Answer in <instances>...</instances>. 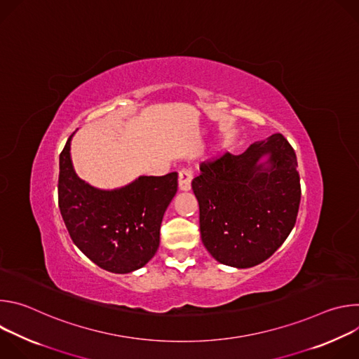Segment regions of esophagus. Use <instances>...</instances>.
I'll list each match as a JSON object with an SVG mask.
<instances>
[{
	"mask_svg": "<svg viewBox=\"0 0 359 359\" xmlns=\"http://www.w3.org/2000/svg\"><path fill=\"white\" fill-rule=\"evenodd\" d=\"M191 179H193V170L187 169V168L182 169L179 172V189L180 190H190Z\"/></svg>",
	"mask_w": 359,
	"mask_h": 359,
	"instance_id": "1",
	"label": "esophagus"
}]
</instances>
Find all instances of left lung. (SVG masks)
<instances>
[{
    "label": "left lung",
    "instance_id": "left-lung-1",
    "mask_svg": "<svg viewBox=\"0 0 359 359\" xmlns=\"http://www.w3.org/2000/svg\"><path fill=\"white\" fill-rule=\"evenodd\" d=\"M269 155L266 164L258 161ZM292 146L281 133L252 143L238 156L203 162L191 182L201 241L226 266L248 269L267 260L291 233L301 184Z\"/></svg>",
    "mask_w": 359,
    "mask_h": 359
}]
</instances>
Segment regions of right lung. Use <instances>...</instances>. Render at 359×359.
<instances>
[{
	"label": "right lung",
	"instance_id": "right-lung-1",
	"mask_svg": "<svg viewBox=\"0 0 359 359\" xmlns=\"http://www.w3.org/2000/svg\"><path fill=\"white\" fill-rule=\"evenodd\" d=\"M71 137L60 155L58 204L72 241L107 271L126 274L143 267L158 251L177 173L140 176L116 190L95 189L72 168Z\"/></svg>",
	"mask_w": 359,
	"mask_h": 359
}]
</instances>
